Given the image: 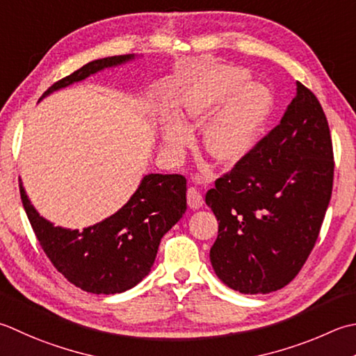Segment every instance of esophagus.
I'll use <instances>...</instances> for the list:
<instances>
[{
  "label": "esophagus",
  "instance_id": "1",
  "mask_svg": "<svg viewBox=\"0 0 356 356\" xmlns=\"http://www.w3.org/2000/svg\"><path fill=\"white\" fill-rule=\"evenodd\" d=\"M186 202H188V207L193 208V210H199L204 205V197H202V194L196 190V188H188L186 191Z\"/></svg>",
  "mask_w": 356,
  "mask_h": 356
}]
</instances>
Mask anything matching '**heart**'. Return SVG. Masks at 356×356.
Wrapping results in <instances>:
<instances>
[{"mask_svg":"<svg viewBox=\"0 0 356 356\" xmlns=\"http://www.w3.org/2000/svg\"><path fill=\"white\" fill-rule=\"evenodd\" d=\"M245 69L216 65L186 83L180 90V117L204 123L202 145L208 156L222 165L241 162L259 137L273 109V95L261 83L248 81ZM165 145L177 152L190 143L191 134L172 117L163 129Z\"/></svg>","mask_w":356,"mask_h":356,"instance_id":"heart-1","label":"heart"}]
</instances>
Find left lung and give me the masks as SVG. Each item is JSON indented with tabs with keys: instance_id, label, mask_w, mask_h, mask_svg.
Returning <instances> with one entry per match:
<instances>
[{
	"instance_id": "1",
	"label": "left lung",
	"mask_w": 356,
	"mask_h": 356,
	"mask_svg": "<svg viewBox=\"0 0 356 356\" xmlns=\"http://www.w3.org/2000/svg\"><path fill=\"white\" fill-rule=\"evenodd\" d=\"M332 185L329 123L298 81L281 123L207 193L219 222L210 250L216 276L245 295L285 287L315 245Z\"/></svg>"
}]
</instances>
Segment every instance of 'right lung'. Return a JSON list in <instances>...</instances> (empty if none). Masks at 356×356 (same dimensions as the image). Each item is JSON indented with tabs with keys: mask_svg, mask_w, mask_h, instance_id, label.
I'll return each mask as SVG.
<instances>
[{
	"mask_svg": "<svg viewBox=\"0 0 356 356\" xmlns=\"http://www.w3.org/2000/svg\"><path fill=\"white\" fill-rule=\"evenodd\" d=\"M140 57L128 54L89 61L54 83L38 102L104 69ZM19 194L35 236L54 267L75 287L95 295L122 293L148 276L160 239L186 211V180L179 174H146L120 210L83 229L55 227L43 218L21 179Z\"/></svg>",
	"mask_w": 356,
	"mask_h": 356,
	"instance_id": "add662e5",
	"label": "right lung"
}]
</instances>
